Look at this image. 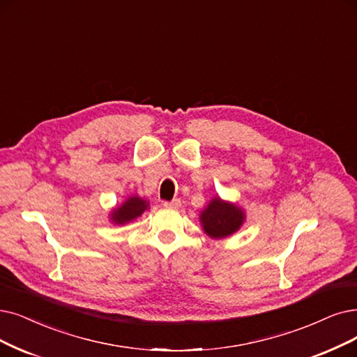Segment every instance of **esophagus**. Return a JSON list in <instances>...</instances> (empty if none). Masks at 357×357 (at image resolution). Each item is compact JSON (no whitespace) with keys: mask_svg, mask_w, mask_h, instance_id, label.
Wrapping results in <instances>:
<instances>
[{"mask_svg":"<svg viewBox=\"0 0 357 357\" xmlns=\"http://www.w3.org/2000/svg\"><path fill=\"white\" fill-rule=\"evenodd\" d=\"M164 208H169V209H177L181 206V201L180 199H173L171 202H162Z\"/></svg>","mask_w":357,"mask_h":357,"instance_id":"1","label":"esophagus"}]
</instances>
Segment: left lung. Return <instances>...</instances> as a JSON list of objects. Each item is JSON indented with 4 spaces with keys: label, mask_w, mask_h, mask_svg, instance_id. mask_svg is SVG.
I'll list each match as a JSON object with an SVG mask.
<instances>
[{
    "label": "left lung",
    "mask_w": 357,
    "mask_h": 357,
    "mask_svg": "<svg viewBox=\"0 0 357 357\" xmlns=\"http://www.w3.org/2000/svg\"><path fill=\"white\" fill-rule=\"evenodd\" d=\"M245 222V212L234 204L213 197L201 212L204 231L212 238H224L236 233Z\"/></svg>",
    "instance_id": "left-lung-1"
}]
</instances>
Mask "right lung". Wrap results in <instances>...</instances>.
Listing matches in <instances>:
<instances>
[{"label": "right lung", "mask_w": 357, "mask_h": 357, "mask_svg": "<svg viewBox=\"0 0 357 357\" xmlns=\"http://www.w3.org/2000/svg\"><path fill=\"white\" fill-rule=\"evenodd\" d=\"M149 206V202L142 199L139 196H130L129 199H126V202L121 204V206L112 209L111 212V221L114 224H127L133 221L135 218L140 217Z\"/></svg>", "instance_id": "1"}]
</instances>
